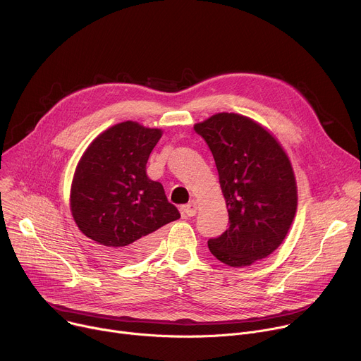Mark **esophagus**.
I'll return each mask as SVG.
<instances>
[{
    "mask_svg": "<svg viewBox=\"0 0 361 361\" xmlns=\"http://www.w3.org/2000/svg\"><path fill=\"white\" fill-rule=\"evenodd\" d=\"M181 212H183V214H185V216H188V217H192V216L197 213V202H195L194 200L190 201L188 204L183 205Z\"/></svg>",
    "mask_w": 361,
    "mask_h": 361,
    "instance_id": "1",
    "label": "esophagus"
}]
</instances>
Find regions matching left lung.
I'll return each instance as SVG.
<instances>
[{
    "mask_svg": "<svg viewBox=\"0 0 361 361\" xmlns=\"http://www.w3.org/2000/svg\"><path fill=\"white\" fill-rule=\"evenodd\" d=\"M194 130L210 147L227 204L230 227L209 240L230 267H247L284 241L297 212V183L287 152L262 124L219 113Z\"/></svg>",
    "mask_w": 361,
    "mask_h": 361,
    "instance_id": "1",
    "label": "left lung"
}]
</instances>
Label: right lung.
<instances>
[{
	"mask_svg": "<svg viewBox=\"0 0 361 361\" xmlns=\"http://www.w3.org/2000/svg\"><path fill=\"white\" fill-rule=\"evenodd\" d=\"M161 135L160 128L137 121L118 123L98 134L77 164L70 191L73 219L116 260L142 259L156 231L180 219L163 185L145 170Z\"/></svg>",
	"mask_w": 361,
	"mask_h": 361,
	"instance_id": "obj_1",
	"label": "right lung"
}]
</instances>
